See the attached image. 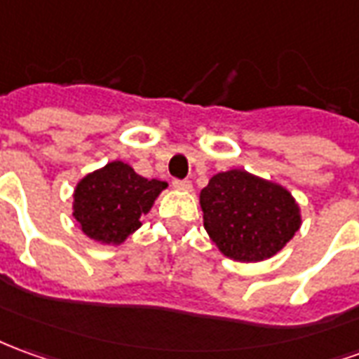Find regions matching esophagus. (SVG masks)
I'll use <instances>...</instances> for the list:
<instances>
[{"instance_id":"obj_1","label":"esophagus","mask_w":359,"mask_h":359,"mask_svg":"<svg viewBox=\"0 0 359 359\" xmlns=\"http://www.w3.org/2000/svg\"><path fill=\"white\" fill-rule=\"evenodd\" d=\"M172 187L180 190V192H190L192 190V182L190 180H172Z\"/></svg>"}]
</instances>
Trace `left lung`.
<instances>
[{
  "label": "left lung",
  "mask_w": 359,
  "mask_h": 359,
  "mask_svg": "<svg viewBox=\"0 0 359 359\" xmlns=\"http://www.w3.org/2000/svg\"><path fill=\"white\" fill-rule=\"evenodd\" d=\"M200 208L210 239L237 262L272 258L302 227L292 192L245 169L214 175L200 192Z\"/></svg>",
  "instance_id": "left-lung-1"
}]
</instances>
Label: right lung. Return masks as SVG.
<instances>
[{
  "label": "right lung",
  "instance_id": "add662e5",
  "mask_svg": "<svg viewBox=\"0 0 359 359\" xmlns=\"http://www.w3.org/2000/svg\"><path fill=\"white\" fill-rule=\"evenodd\" d=\"M167 182L144 179L128 163L110 161L87 172L75 184L74 217L77 227L101 245H122L142 227Z\"/></svg>",
  "mask_w": 359,
  "mask_h": 359
}]
</instances>
